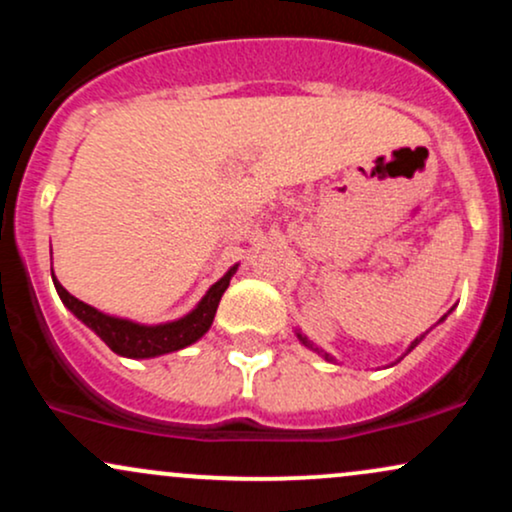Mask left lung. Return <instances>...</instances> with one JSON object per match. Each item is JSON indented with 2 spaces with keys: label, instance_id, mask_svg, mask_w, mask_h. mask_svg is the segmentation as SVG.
Masks as SVG:
<instances>
[{
  "label": "left lung",
  "instance_id": "obj_1",
  "mask_svg": "<svg viewBox=\"0 0 512 512\" xmlns=\"http://www.w3.org/2000/svg\"><path fill=\"white\" fill-rule=\"evenodd\" d=\"M445 317H448V315H445ZM445 317H440V320H445ZM298 339H301V342H303L305 346H310V349H315V346H313V344H310V342H308V339H305V337H303V334H298ZM421 339H424V334H421V337H419V339H414V342H411V346H409V351H411V349H414V346H416V344H419V342H421ZM315 351H317V354H320V349H315ZM325 358H332V356H330V354H325Z\"/></svg>",
  "mask_w": 512,
  "mask_h": 512
}]
</instances>
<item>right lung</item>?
<instances>
[{
	"mask_svg": "<svg viewBox=\"0 0 512 512\" xmlns=\"http://www.w3.org/2000/svg\"><path fill=\"white\" fill-rule=\"evenodd\" d=\"M236 269L238 264L228 269V272L211 286L207 296L199 301V305L192 313H187L185 317H180V320L175 322H166V325H139V322L125 320V317L105 315L101 310L91 308L88 303L74 298L72 293L55 279V274H52V281H55V289L60 293L62 303L67 305L86 327H91L115 354L127 358H154L195 344L197 339L209 330L211 322H214L223 291L231 284V276L236 274Z\"/></svg>",
	"mask_w": 512,
	"mask_h": 512,
	"instance_id": "right-lung-1",
	"label": "right lung"
}]
</instances>
